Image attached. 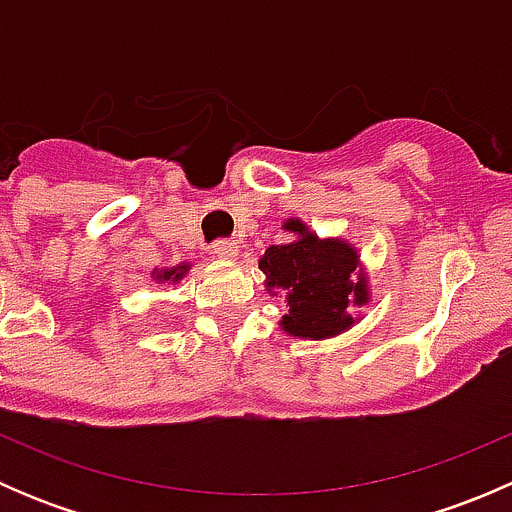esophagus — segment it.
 I'll list each match as a JSON object with an SVG mask.
<instances>
[{"label":"esophagus","mask_w":512,"mask_h":512,"mask_svg":"<svg viewBox=\"0 0 512 512\" xmlns=\"http://www.w3.org/2000/svg\"><path fill=\"white\" fill-rule=\"evenodd\" d=\"M213 252L218 257H223V260H235V257H237V242L227 240V237H223V240H215L213 242Z\"/></svg>","instance_id":"obj_1"}]
</instances>
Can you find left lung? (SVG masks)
Listing matches in <instances>:
<instances>
[{
    "mask_svg": "<svg viewBox=\"0 0 512 512\" xmlns=\"http://www.w3.org/2000/svg\"><path fill=\"white\" fill-rule=\"evenodd\" d=\"M287 230L299 240L289 245H272L260 260L267 287L285 289L287 314L285 332L294 337L324 339L344 332L352 324L349 309L366 302L364 280L352 282L356 252L339 240L319 242L304 225L292 220Z\"/></svg>",
    "mask_w": 512,
    "mask_h": 512,
    "instance_id": "1",
    "label": "left lung"
}]
</instances>
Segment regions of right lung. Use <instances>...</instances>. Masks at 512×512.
Returning <instances> with one entry per match:
<instances>
[{
	"mask_svg": "<svg viewBox=\"0 0 512 512\" xmlns=\"http://www.w3.org/2000/svg\"><path fill=\"white\" fill-rule=\"evenodd\" d=\"M185 272V265L183 267H175V270H170V272H163V280H180V275H183Z\"/></svg>",
	"mask_w": 512,
	"mask_h": 512,
	"instance_id": "add662e5",
	"label": "right lung"
}]
</instances>
